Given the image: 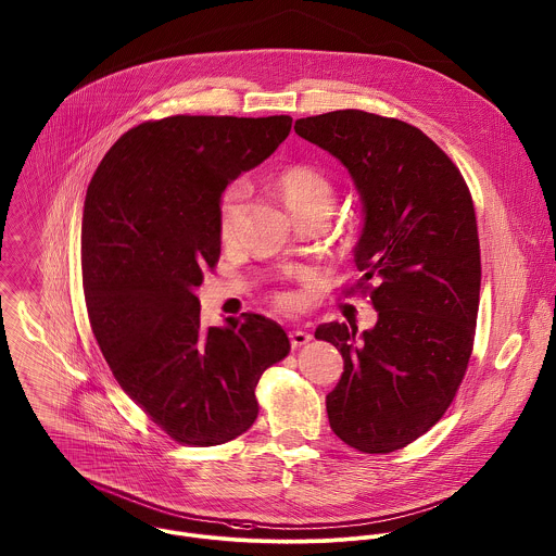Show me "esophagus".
<instances>
[{
	"label": "esophagus",
	"instance_id": "34e87169",
	"mask_svg": "<svg viewBox=\"0 0 556 556\" xmlns=\"http://www.w3.org/2000/svg\"><path fill=\"white\" fill-rule=\"evenodd\" d=\"M309 340H312V336H309L307 331H301V329H294V331H290V344H292L294 349H299V346H305Z\"/></svg>",
	"mask_w": 556,
	"mask_h": 556
}]
</instances>
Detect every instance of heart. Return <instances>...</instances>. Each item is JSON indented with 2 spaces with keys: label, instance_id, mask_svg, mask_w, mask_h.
<instances>
[{
  "label": "heart",
  "instance_id": "heart-1",
  "mask_svg": "<svg viewBox=\"0 0 556 556\" xmlns=\"http://www.w3.org/2000/svg\"><path fill=\"white\" fill-rule=\"evenodd\" d=\"M277 188L286 205L294 214V218H301L314 212L331 214L333 210V186L314 166H307V164L286 166L277 175ZM244 197H247L244 181H233L223 190L218 201V233L223 240L231 238ZM275 299L281 307H294L299 303L294 292H279Z\"/></svg>",
  "mask_w": 556,
  "mask_h": 556
}]
</instances>
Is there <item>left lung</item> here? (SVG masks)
<instances>
[{"label": "left lung", "mask_w": 556, "mask_h": 556, "mask_svg": "<svg viewBox=\"0 0 556 556\" xmlns=\"http://www.w3.org/2000/svg\"><path fill=\"white\" fill-rule=\"evenodd\" d=\"M294 131L338 157L364 203L353 249L377 325L325 323L344 372L327 394L333 433L383 455L425 435L451 407L475 342L481 249L470 190L418 127L364 110L299 118ZM378 286L370 287L367 281Z\"/></svg>", "instance_id": "8db88e82"}]
</instances>
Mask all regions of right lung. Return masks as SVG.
Wrapping results in <instances>:
<instances>
[{
    "label": "right lung",
    "instance_id": "right-lung-1",
    "mask_svg": "<svg viewBox=\"0 0 556 556\" xmlns=\"http://www.w3.org/2000/svg\"><path fill=\"white\" fill-rule=\"evenodd\" d=\"M279 116H166L125 131L84 201L81 281L123 392L175 442L216 446L257 418L255 386L290 353L260 314L201 327L194 290L220 255L218 201L290 134Z\"/></svg>",
    "mask_w": 556,
    "mask_h": 556
}]
</instances>
